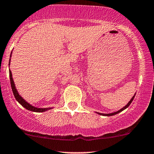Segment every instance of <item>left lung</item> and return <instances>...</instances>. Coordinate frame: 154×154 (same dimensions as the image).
<instances>
[{"label":"left lung","mask_w":154,"mask_h":154,"mask_svg":"<svg viewBox=\"0 0 154 154\" xmlns=\"http://www.w3.org/2000/svg\"><path fill=\"white\" fill-rule=\"evenodd\" d=\"M134 97H135V95L133 96V97H132L131 98V100H130V101L128 102V103H127V105H126V106H125V107H123V108L122 109H121L120 110H119V111H117V112H112V113H109V114H103V113H99V112H97V114H99V115H101V116H114V115H116V114H118V113H119V112H121L122 111H123V110H125V109H127V107H128L129 106H130V103H132V101H133V99H134Z\"/></svg>","instance_id":"obj_1"}]
</instances>
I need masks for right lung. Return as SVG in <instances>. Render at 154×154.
Instances as JSON below:
<instances>
[{"label": "right lung", "instance_id": "right-lung-1", "mask_svg": "<svg viewBox=\"0 0 154 154\" xmlns=\"http://www.w3.org/2000/svg\"><path fill=\"white\" fill-rule=\"evenodd\" d=\"M10 57H11V55H10ZM10 63H9V65H10ZM10 79L11 87H12V92H13L14 96H15V99H16L17 101H18V103L21 105V106H24V108L29 110V111L35 112H45L48 109H51V108H37V107L32 106V105L29 104V103H27V101H25V100H24V99L21 97V96L19 95L18 91H17L16 88H15V83H14L13 79H12V72H11L10 70Z\"/></svg>", "mask_w": 154, "mask_h": 154}]
</instances>
